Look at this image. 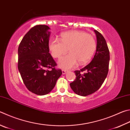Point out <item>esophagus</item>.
I'll list each match as a JSON object with an SVG mask.
<instances>
[{
    "mask_svg": "<svg viewBox=\"0 0 130 130\" xmlns=\"http://www.w3.org/2000/svg\"><path fill=\"white\" fill-rule=\"evenodd\" d=\"M62 72L63 74H65L66 73H67V70H62Z\"/></svg>",
    "mask_w": 130,
    "mask_h": 130,
    "instance_id": "34e87169",
    "label": "esophagus"
}]
</instances>
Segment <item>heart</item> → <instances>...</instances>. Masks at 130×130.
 Segmentation results:
<instances>
[{"instance_id":"1","label":"heart","mask_w":130,"mask_h":130,"mask_svg":"<svg viewBox=\"0 0 130 130\" xmlns=\"http://www.w3.org/2000/svg\"><path fill=\"white\" fill-rule=\"evenodd\" d=\"M48 48L54 58H59L67 52L69 54L61 57L58 66L65 69L77 67L78 62L84 64L90 60L96 49V41L91 35L81 30H70L62 33L60 41L51 39Z\"/></svg>"}]
</instances>
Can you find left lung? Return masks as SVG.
Here are the masks:
<instances>
[{
    "instance_id": "8db88e82",
    "label": "left lung",
    "mask_w": 130,
    "mask_h": 130,
    "mask_svg": "<svg viewBox=\"0 0 130 130\" xmlns=\"http://www.w3.org/2000/svg\"><path fill=\"white\" fill-rule=\"evenodd\" d=\"M96 37V52L88 65L75 70V79L70 84V88L77 95L88 96L95 93L102 86L107 77L110 61V52L102 35L94 30Z\"/></svg>"
}]
</instances>
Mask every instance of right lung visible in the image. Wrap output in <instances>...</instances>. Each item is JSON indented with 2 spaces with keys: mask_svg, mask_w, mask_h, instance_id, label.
Here are the masks:
<instances>
[{
  "mask_svg": "<svg viewBox=\"0 0 130 130\" xmlns=\"http://www.w3.org/2000/svg\"><path fill=\"white\" fill-rule=\"evenodd\" d=\"M50 28L37 25L23 37L18 48V69L27 88L39 95L48 94L61 74L48 48ZM47 69H51L48 70Z\"/></svg>",
  "mask_w": 130,
  "mask_h": 130,
  "instance_id": "add662e5",
  "label": "right lung"
}]
</instances>
